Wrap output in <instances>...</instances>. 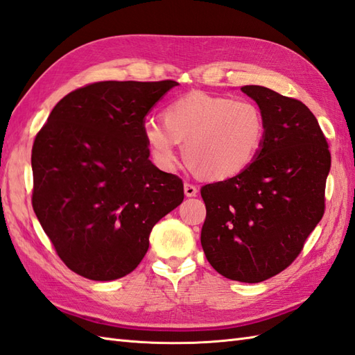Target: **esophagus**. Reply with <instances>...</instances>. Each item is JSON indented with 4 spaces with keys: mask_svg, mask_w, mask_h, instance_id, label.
Segmentation results:
<instances>
[{
    "mask_svg": "<svg viewBox=\"0 0 355 355\" xmlns=\"http://www.w3.org/2000/svg\"><path fill=\"white\" fill-rule=\"evenodd\" d=\"M184 191H185L187 197H196L197 196V187L193 185V184H189V182H185Z\"/></svg>",
    "mask_w": 355,
    "mask_h": 355,
    "instance_id": "34e87169",
    "label": "esophagus"
}]
</instances>
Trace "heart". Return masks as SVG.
<instances>
[{
  "label": "heart",
  "instance_id": "1",
  "mask_svg": "<svg viewBox=\"0 0 355 355\" xmlns=\"http://www.w3.org/2000/svg\"><path fill=\"white\" fill-rule=\"evenodd\" d=\"M162 122L143 128L146 144L157 166L173 171L179 164V143L200 175L223 180L239 175L262 149L265 117L248 99L193 92L170 102Z\"/></svg>",
  "mask_w": 355,
  "mask_h": 355
}]
</instances>
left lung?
Returning <instances> with one entry per match:
<instances>
[{"label":"left lung","mask_w":355,"mask_h":355,"mask_svg":"<svg viewBox=\"0 0 355 355\" xmlns=\"http://www.w3.org/2000/svg\"><path fill=\"white\" fill-rule=\"evenodd\" d=\"M265 117L262 149L250 166L202 188V247L226 279L259 283L295 261L325 211L331 166L327 138L298 99L244 85Z\"/></svg>","instance_id":"1"}]
</instances>
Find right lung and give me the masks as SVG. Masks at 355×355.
<instances>
[{"instance_id": "right-lung-1", "label": "right lung", "mask_w": 355, "mask_h": 355, "mask_svg": "<svg viewBox=\"0 0 355 355\" xmlns=\"http://www.w3.org/2000/svg\"><path fill=\"white\" fill-rule=\"evenodd\" d=\"M176 81H99L51 111L31 150L33 209L73 272L108 282L143 261L149 235L184 200L182 179L149 159L144 117Z\"/></svg>"}]
</instances>
